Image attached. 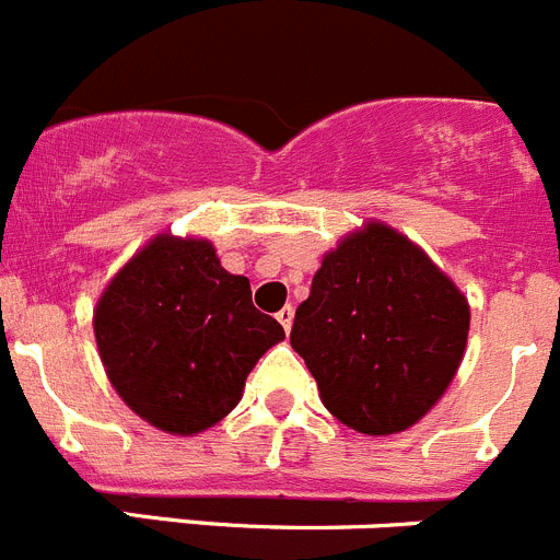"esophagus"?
<instances>
[{
	"instance_id": "obj_1",
	"label": "esophagus",
	"mask_w": 560,
	"mask_h": 560,
	"mask_svg": "<svg viewBox=\"0 0 560 560\" xmlns=\"http://www.w3.org/2000/svg\"><path fill=\"white\" fill-rule=\"evenodd\" d=\"M277 322H280V325H283V330L289 332V330H291V325H294V307L285 305L283 311H280V314H277Z\"/></svg>"
}]
</instances>
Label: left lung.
Instances as JSON below:
<instances>
[{"mask_svg": "<svg viewBox=\"0 0 560 560\" xmlns=\"http://www.w3.org/2000/svg\"><path fill=\"white\" fill-rule=\"evenodd\" d=\"M469 302L402 233L369 222L322 258L296 307L291 347L338 422L402 433L433 408L464 361Z\"/></svg>", "mask_w": 560, "mask_h": 560, "instance_id": "8db88e82", "label": "left lung"}]
</instances>
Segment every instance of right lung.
<instances>
[{
	"label": "right lung",
	"instance_id": "obj_1",
	"mask_svg": "<svg viewBox=\"0 0 560 560\" xmlns=\"http://www.w3.org/2000/svg\"><path fill=\"white\" fill-rule=\"evenodd\" d=\"M94 336L107 381L138 417L194 435L238 405L246 374L285 332L208 238L161 233L102 291Z\"/></svg>",
	"mask_w": 560,
	"mask_h": 560
}]
</instances>
